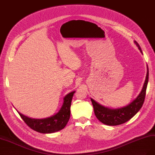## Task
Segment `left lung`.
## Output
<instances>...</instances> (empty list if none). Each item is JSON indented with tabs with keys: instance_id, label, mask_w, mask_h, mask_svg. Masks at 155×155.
I'll use <instances>...</instances> for the list:
<instances>
[{
	"instance_id": "1",
	"label": "left lung",
	"mask_w": 155,
	"mask_h": 155,
	"mask_svg": "<svg viewBox=\"0 0 155 155\" xmlns=\"http://www.w3.org/2000/svg\"><path fill=\"white\" fill-rule=\"evenodd\" d=\"M134 43L136 44L137 47L140 50V52L142 54V50L138 43L136 41H134ZM148 79L149 70L147 67L146 80L141 92L139 96L137 97L135 100H134L132 102H131L130 104L126 107L116 108V109H111V108L102 106L92 98H91V100L92 101V104L93 105L96 117L102 123L109 126L119 125L129 121L130 119L132 118L139 111L143 104H144Z\"/></svg>"
}]
</instances>
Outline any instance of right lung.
<instances>
[{
  "label": "right lung",
  "mask_w": 155,
  "mask_h": 155,
  "mask_svg": "<svg viewBox=\"0 0 155 155\" xmlns=\"http://www.w3.org/2000/svg\"><path fill=\"white\" fill-rule=\"evenodd\" d=\"M75 91H72L64 98V103L55 115L45 119H32L18 112L24 122L31 129L42 134H51L64 128L70 117V107L73 96Z\"/></svg>",
  "instance_id": "obj_1"
}]
</instances>
